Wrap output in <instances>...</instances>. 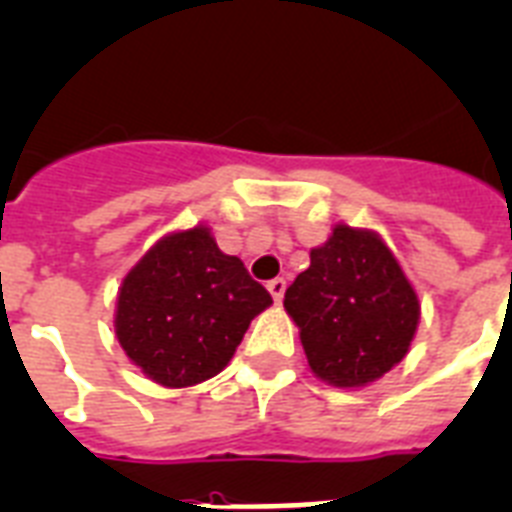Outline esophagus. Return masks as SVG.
I'll return each instance as SVG.
<instances>
[{
  "label": "esophagus",
  "instance_id": "1",
  "mask_svg": "<svg viewBox=\"0 0 512 512\" xmlns=\"http://www.w3.org/2000/svg\"><path fill=\"white\" fill-rule=\"evenodd\" d=\"M269 293H272L274 303H280L282 301V295H285V280L282 277H274V280H269Z\"/></svg>",
  "mask_w": 512,
  "mask_h": 512
}]
</instances>
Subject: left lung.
Returning <instances> with one entry per match:
<instances>
[{
	"mask_svg": "<svg viewBox=\"0 0 512 512\" xmlns=\"http://www.w3.org/2000/svg\"><path fill=\"white\" fill-rule=\"evenodd\" d=\"M285 308L311 371L335 387H363L403 361L421 314L382 238L348 225L311 251V266L285 290Z\"/></svg>",
	"mask_w": 512,
	"mask_h": 512,
	"instance_id": "1",
	"label": "left lung"
}]
</instances>
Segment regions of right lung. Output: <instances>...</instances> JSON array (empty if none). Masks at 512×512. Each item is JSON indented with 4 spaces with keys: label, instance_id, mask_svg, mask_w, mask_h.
Masks as SVG:
<instances>
[{
    "label": "right lung",
    "instance_id": "obj_1",
    "mask_svg": "<svg viewBox=\"0 0 512 512\" xmlns=\"http://www.w3.org/2000/svg\"><path fill=\"white\" fill-rule=\"evenodd\" d=\"M272 303L209 227L172 232L122 280L114 332L130 361L164 387H190L230 363L248 324Z\"/></svg>",
    "mask_w": 512,
    "mask_h": 512
}]
</instances>
